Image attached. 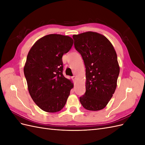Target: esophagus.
<instances>
[{"instance_id":"34e87169","label":"esophagus","mask_w":145,"mask_h":145,"mask_svg":"<svg viewBox=\"0 0 145 145\" xmlns=\"http://www.w3.org/2000/svg\"><path fill=\"white\" fill-rule=\"evenodd\" d=\"M72 79L74 80H75L76 79V76H74L72 77Z\"/></svg>"}]
</instances>
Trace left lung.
I'll list each match as a JSON object with an SVG mask.
<instances>
[{
	"label": "left lung",
	"instance_id": "obj_1",
	"mask_svg": "<svg viewBox=\"0 0 145 145\" xmlns=\"http://www.w3.org/2000/svg\"><path fill=\"white\" fill-rule=\"evenodd\" d=\"M72 37L86 68V93L80 102L87 110H101L106 107L117 87L120 67L116 52L111 42L98 33L88 31Z\"/></svg>",
	"mask_w": 145,
	"mask_h": 145
}]
</instances>
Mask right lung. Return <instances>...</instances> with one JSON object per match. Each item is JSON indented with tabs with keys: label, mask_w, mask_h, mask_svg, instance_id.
<instances>
[{
	"label": "right lung",
	"mask_w": 145,
	"mask_h": 145,
	"mask_svg": "<svg viewBox=\"0 0 145 145\" xmlns=\"http://www.w3.org/2000/svg\"><path fill=\"white\" fill-rule=\"evenodd\" d=\"M73 40L68 36L48 34L35 42L24 68L29 93L43 111H60L74 87L63 74L62 56L71 49Z\"/></svg>",
	"instance_id": "1"
}]
</instances>
